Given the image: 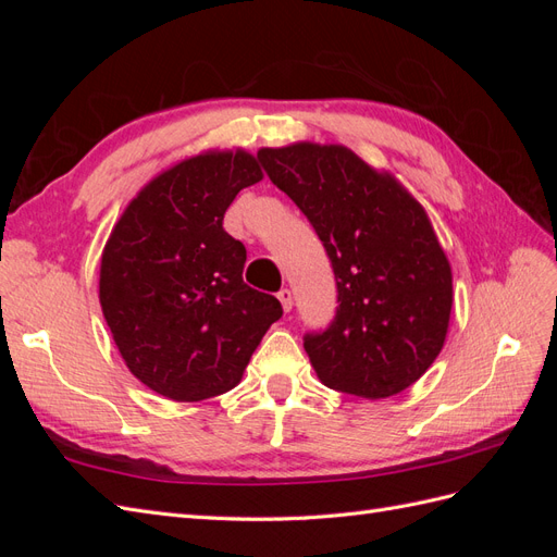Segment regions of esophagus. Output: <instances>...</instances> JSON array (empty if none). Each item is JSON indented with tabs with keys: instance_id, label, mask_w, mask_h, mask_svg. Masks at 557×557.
<instances>
[{
	"instance_id": "1",
	"label": "esophagus",
	"mask_w": 557,
	"mask_h": 557,
	"mask_svg": "<svg viewBox=\"0 0 557 557\" xmlns=\"http://www.w3.org/2000/svg\"><path fill=\"white\" fill-rule=\"evenodd\" d=\"M276 297H278V301H281V307H283V311L288 313L290 309H293V293L288 290V288H281L278 293H276Z\"/></svg>"
}]
</instances>
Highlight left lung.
Masks as SVG:
<instances>
[{
	"label": "left lung",
	"instance_id": "obj_1",
	"mask_svg": "<svg viewBox=\"0 0 557 557\" xmlns=\"http://www.w3.org/2000/svg\"><path fill=\"white\" fill-rule=\"evenodd\" d=\"M258 160L307 215L334 272L332 323L305 334L318 379L367 399L407 391L440 356L453 307L450 264L425 209L344 146L262 148Z\"/></svg>",
	"mask_w": 557,
	"mask_h": 557
}]
</instances>
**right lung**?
<instances>
[{
	"mask_svg": "<svg viewBox=\"0 0 557 557\" xmlns=\"http://www.w3.org/2000/svg\"><path fill=\"white\" fill-rule=\"evenodd\" d=\"M262 178L246 150L183 160L115 223L99 301L129 372L174 401L232 391L269 325L274 295L244 283L246 248L223 230L239 190Z\"/></svg>",
	"mask_w": 557,
	"mask_h": 557,
	"instance_id": "right-lung-1",
	"label": "right lung"
}]
</instances>
